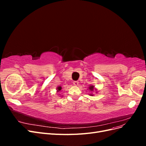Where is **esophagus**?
Returning <instances> with one entry per match:
<instances>
[{
  "instance_id": "1",
  "label": "esophagus",
  "mask_w": 146,
  "mask_h": 146,
  "mask_svg": "<svg viewBox=\"0 0 146 146\" xmlns=\"http://www.w3.org/2000/svg\"><path fill=\"white\" fill-rule=\"evenodd\" d=\"M78 83L79 82L78 81H74L73 82V84H74V85H75V86H77L78 85Z\"/></svg>"
}]
</instances>
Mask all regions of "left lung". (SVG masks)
I'll return each mask as SVG.
<instances>
[{
	"instance_id": "obj_1",
	"label": "left lung",
	"mask_w": 146,
	"mask_h": 146,
	"mask_svg": "<svg viewBox=\"0 0 146 146\" xmlns=\"http://www.w3.org/2000/svg\"><path fill=\"white\" fill-rule=\"evenodd\" d=\"M88 88H89V90H90L91 91H93L95 89V88H94V86H93V85H90V87ZM95 90H96V89H95ZM96 91H97V90H96ZM90 95L91 96H93V94H90Z\"/></svg>"
}]
</instances>
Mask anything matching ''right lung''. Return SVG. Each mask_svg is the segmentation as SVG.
<instances>
[{
	"label": "right lung",
	"mask_w": 146,
	"mask_h": 146,
	"mask_svg": "<svg viewBox=\"0 0 146 146\" xmlns=\"http://www.w3.org/2000/svg\"><path fill=\"white\" fill-rule=\"evenodd\" d=\"M61 86H58V87L56 88V90H57V92H58V91H61Z\"/></svg>",
	"instance_id": "right-lung-1"
}]
</instances>
